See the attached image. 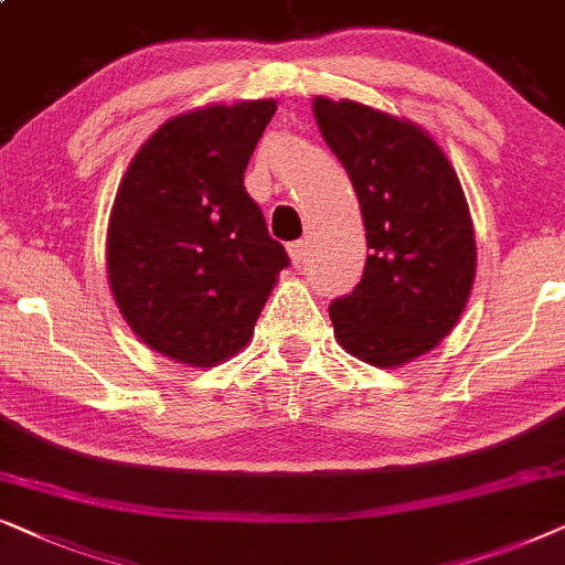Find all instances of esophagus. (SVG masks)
<instances>
[{
	"label": "esophagus",
	"instance_id": "1",
	"mask_svg": "<svg viewBox=\"0 0 565 565\" xmlns=\"http://www.w3.org/2000/svg\"><path fill=\"white\" fill-rule=\"evenodd\" d=\"M289 258L299 268L307 258V239H297V243L289 245Z\"/></svg>",
	"mask_w": 565,
	"mask_h": 565
}]
</instances>
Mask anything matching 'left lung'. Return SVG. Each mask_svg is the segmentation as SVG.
<instances>
[{
  "label": "left lung",
  "mask_w": 565,
  "mask_h": 565,
  "mask_svg": "<svg viewBox=\"0 0 565 565\" xmlns=\"http://www.w3.org/2000/svg\"><path fill=\"white\" fill-rule=\"evenodd\" d=\"M349 172L366 230L364 276L330 302L338 343L382 370L431 351L457 326L476 278V235L460 178L408 118L353 100H312Z\"/></svg>",
  "instance_id": "1"
}]
</instances>
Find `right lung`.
<instances>
[{"mask_svg": "<svg viewBox=\"0 0 565 565\" xmlns=\"http://www.w3.org/2000/svg\"><path fill=\"white\" fill-rule=\"evenodd\" d=\"M276 100L206 105L164 120L120 180L108 222V281L141 343L214 366L250 341L289 266L245 191Z\"/></svg>", "mask_w": 565, "mask_h": 565, "instance_id": "right-lung-1", "label": "right lung"}]
</instances>
